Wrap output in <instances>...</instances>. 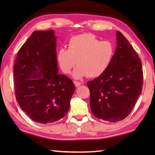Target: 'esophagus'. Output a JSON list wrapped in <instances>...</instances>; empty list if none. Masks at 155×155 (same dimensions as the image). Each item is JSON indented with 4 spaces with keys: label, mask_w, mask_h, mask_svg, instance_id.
Listing matches in <instances>:
<instances>
[{
    "label": "esophagus",
    "mask_w": 155,
    "mask_h": 155,
    "mask_svg": "<svg viewBox=\"0 0 155 155\" xmlns=\"http://www.w3.org/2000/svg\"><path fill=\"white\" fill-rule=\"evenodd\" d=\"M73 82H74V84H75V87H79L80 85H81V82H80L78 81H75V80H74Z\"/></svg>",
    "instance_id": "34e87169"
}]
</instances>
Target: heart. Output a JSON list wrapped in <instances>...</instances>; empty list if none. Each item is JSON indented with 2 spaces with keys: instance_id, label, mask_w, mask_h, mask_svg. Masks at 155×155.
<instances>
[{
  "instance_id": "b5f03b06",
  "label": "heart",
  "mask_w": 155,
  "mask_h": 155,
  "mask_svg": "<svg viewBox=\"0 0 155 155\" xmlns=\"http://www.w3.org/2000/svg\"><path fill=\"white\" fill-rule=\"evenodd\" d=\"M114 53L115 47L111 41H100L93 34L85 33L71 37L68 48L58 50L57 60L65 73H69L77 63L73 73L75 78H96L108 69Z\"/></svg>"
}]
</instances>
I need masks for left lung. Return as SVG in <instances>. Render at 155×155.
Returning <instances> with one entry per match:
<instances>
[{"label": "left lung", "instance_id": "left-lung-1", "mask_svg": "<svg viewBox=\"0 0 155 155\" xmlns=\"http://www.w3.org/2000/svg\"><path fill=\"white\" fill-rule=\"evenodd\" d=\"M113 60L102 75L87 82L90 106L95 117L109 122L126 118L135 107L143 84L141 60L128 39L116 31Z\"/></svg>", "mask_w": 155, "mask_h": 155}]
</instances>
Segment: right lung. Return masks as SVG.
I'll return each instance as SVG.
<instances>
[{
    "mask_svg": "<svg viewBox=\"0 0 155 155\" xmlns=\"http://www.w3.org/2000/svg\"><path fill=\"white\" fill-rule=\"evenodd\" d=\"M13 80L16 100L34 121L50 124L67 114L75 86L58 74L54 30L31 34L17 55Z\"/></svg>",
    "mask_w": 155,
    "mask_h": 155,
    "instance_id": "right-lung-1",
    "label": "right lung"
}]
</instances>
